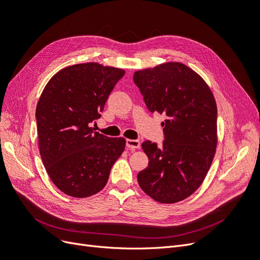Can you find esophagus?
<instances>
[{
	"mask_svg": "<svg viewBox=\"0 0 260 260\" xmlns=\"http://www.w3.org/2000/svg\"><path fill=\"white\" fill-rule=\"evenodd\" d=\"M126 147L131 150L139 149L140 148V141L137 139H126Z\"/></svg>",
	"mask_w": 260,
	"mask_h": 260,
	"instance_id": "1",
	"label": "esophagus"
}]
</instances>
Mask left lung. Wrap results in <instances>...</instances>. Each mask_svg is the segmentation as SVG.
I'll return each instance as SVG.
<instances>
[{
  "label": "left lung",
  "mask_w": 260,
  "mask_h": 260,
  "mask_svg": "<svg viewBox=\"0 0 260 260\" xmlns=\"http://www.w3.org/2000/svg\"><path fill=\"white\" fill-rule=\"evenodd\" d=\"M150 112L165 114L162 146L146 140L140 188L160 203L185 200L201 186L217 146V106L205 81L186 64L166 62L133 77Z\"/></svg>",
  "instance_id": "obj_1"
}]
</instances>
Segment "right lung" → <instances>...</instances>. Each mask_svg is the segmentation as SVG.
Here are the masks:
<instances>
[{
    "label": "right lung",
    "mask_w": 260,
    "mask_h": 260,
    "mask_svg": "<svg viewBox=\"0 0 260 260\" xmlns=\"http://www.w3.org/2000/svg\"><path fill=\"white\" fill-rule=\"evenodd\" d=\"M124 73L97 62L73 64L58 71L42 91L36 110L40 154L49 178L66 194L87 198L103 190L124 151L123 137L90 127Z\"/></svg>",
    "instance_id": "right-lung-1"
}]
</instances>
